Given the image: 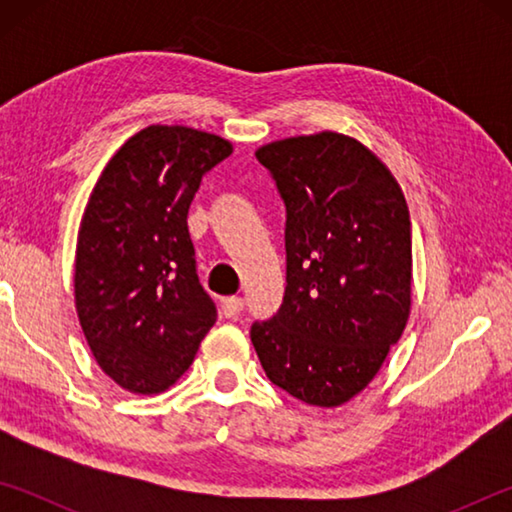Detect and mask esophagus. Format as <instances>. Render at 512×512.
<instances>
[{
  "label": "esophagus",
  "instance_id": "obj_1",
  "mask_svg": "<svg viewBox=\"0 0 512 512\" xmlns=\"http://www.w3.org/2000/svg\"><path fill=\"white\" fill-rule=\"evenodd\" d=\"M221 311H223L225 318H237L241 311H244V298H239V296L225 298L223 305H221Z\"/></svg>",
  "mask_w": 512,
  "mask_h": 512
}]
</instances>
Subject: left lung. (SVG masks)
Returning a JSON list of instances; mask_svg holds the SVG:
<instances>
[{
    "mask_svg": "<svg viewBox=\"0 0 512 512\" xmlns=\"http://www.w3.org/2000/svg\"><path fill=\"white\" fill-rule=\"evenodd\" d=\"M255 155L287 207V289L250 341L275 386L332 409L370 384L409 320V207L354 137L300 135Z\"/></svg>",
    "mask_w": 512,
    "mask_h": 512,
    "instance_id": "obj_1",
    "label": "left lung"
}]
</instances>
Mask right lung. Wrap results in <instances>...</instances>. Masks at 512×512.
I'll return each instance as SVG.
<instances>
[{
    "instance_id": "1",
    "label": "right lung",
    "mask_w": 512,
    "mask_h": 512,
    "mask_svg": "<svg viewBox=\"0 0 512 512\" xmlns=\"http://www.w3.org/2000/svg\"><path fill=\"white\" fill-rule=\"evenodd\" d=\"M230 153L219 135L149 126L92 189L76 241V314L101 370L126 391H167L214 325L187 212L205 173Z\"/></svg>"
}]
</instances>
